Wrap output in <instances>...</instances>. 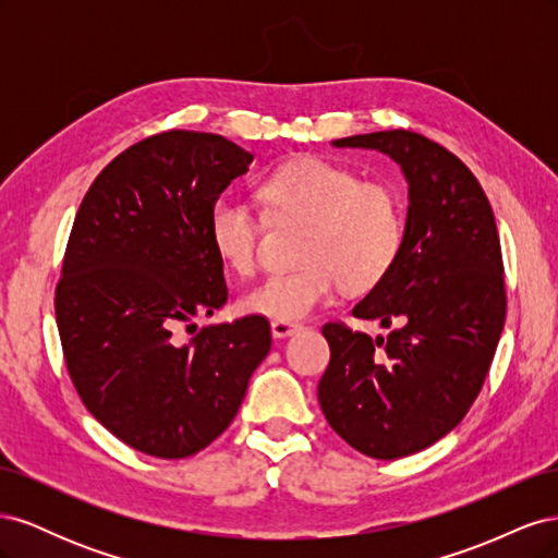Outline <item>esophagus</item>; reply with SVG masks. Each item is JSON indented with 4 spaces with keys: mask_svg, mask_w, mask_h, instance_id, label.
<instances>
[{
    "mask_svg": "<svg viewBox=\"0 0 558 558\" xmlns=\"http://www.w3.org/2000/svg\"><path fill=\"white\" fill-rule=\"evenodd\" d=\"M300 330H302V326L291 324V320H272V337H275V340H286V337H291Z\"/></svg>",
    "mask_w": 558,
    "mask_h": 558,
    "instance_id": "34e87169",
    "label": "esophagus"
}]
</instances>
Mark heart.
I'll list each match as a JSON object with an SVG mask.
<instances>
[{"label":"heart","mask_w":558,"mask_h":558,"mask_svg":"<svg viewBox=\"0 0 558 558\" xmlns=\"http://www.w3.org/2000/svg\"><path fill=\"white\" fill-rule=\"evenodd\" d=\"M260 195L277 221H305L298 269L265 277L242 295V310L275 320H302L344 289H375L391 272L404 240L398 193L379 181H361L344 165L298 158L269 174ZM211 248L226 267L248 275L256 267L260 218L238 195L211 202Z\"/></svg>","instance_id":"obj_1"}]
</instances>
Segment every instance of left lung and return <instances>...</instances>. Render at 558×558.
<instances>
[{"mask_svg": "<svg viewBox=\"0 0 558 558\" xmlns=\"http://www.w3.org/2000/svg\"><path fill=\"white\" fill-rule=\"evenodd\" d=\"M391 158L408 181L400 256L353 316L398 330L375 340L326 324L330 365L318 402L332 430L393 461L445 437L475 402L505 324L502 256L492 205L468 167L421 134L335 140Z\"/></svg>", "mask_w": 558, "mask_h": 558, "instance_id": "obj_1", "label": "left lung"}]
</instances>
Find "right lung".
Here are the masks:
<instances>
[{"label":"right lung","mask_w":558,"mask_h":558,"mask_svg":"<svg viewBox=\"0 0 558 558\" xmlns=\"http://www.w3.org/2000/svg\"><path fill=\"white\" fill-rule=\"evenodd\" d=\"M251 162L221 134L162 132L113 158L74 218L56 291L66 369L88 412L142 453L185 459L211 445L272 347L258 314L191 342L174 335L226 305L207 216Z\"/></svg>","instance_id":"right-lung-1"}]
</instances>
